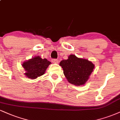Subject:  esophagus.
<instances>
[{"mask_svg": "<svg viewBox=\"0 0 120 120\" xmlns=\"http://www.w3.org/2000/svg\"><path fill=\"white\" fill-rule=\"evenodd\" d=\"M52 62L54 63H59V60L57 59H52Z\"/></svg>", "mask_w": 120, "mask_h": 120, "instance_id": "34e87169", "label": "esophagus"}]
</instances>
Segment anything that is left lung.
Listing matches in <instances>:
<instances>
[{
	"mask_svg": "<svg viewBox=\"0 0 120 120\" xmlns=\"http://www.w3.org/2000/svg\"><path fill=\"white\" fill-rule=\"evenodd\" d=\"M60 65L68 82L75 86L84 84L94 68L91 61L78 58L74 55L69 56L67 60H62Z\"/></svg>",
	"mask_w": 120,
	"mask_h": 120,
	"instance_id": "obj_1",
	"label": "left lung"
}]
</instances>
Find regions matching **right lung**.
<instances>
[{
    "label": "right lung",
    "instance_id": "right-lung-1",
    "mask_svg": "<svg viewBox=\"0 0 120 120\" xmlns=\"http://www.w3.org/2000/svg\"><path fill=\"white\" fill-rule=\"evenodd\" d=\"M50 64L51 62L46 59H43L38 56L24 62L22 66L26 71L25 75L29 78L36 79L44 74Z\"/></svg>",
    "mask_w": 120,
    "mask_h": 120
}]
</instances>
